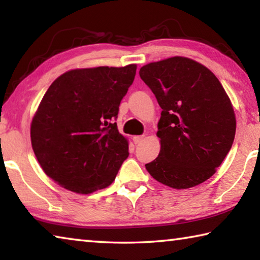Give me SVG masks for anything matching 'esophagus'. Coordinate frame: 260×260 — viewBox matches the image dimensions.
<instances>
[{
	"label": "esophagus",
	"instance_id": "34e87169",
	"mask_svg": "<svg viewBox=\"0 0 260 260\" xmlns=\"http://www.w3.org/2000/svg\"><path fill=\"white\" fill-rule=\"evenodd\" d=\"M143 139H144L143 135H138V136H134L133 141H134L135 144H140L143 141Z\"/></svg>",
	"mask_w": 260,
	"mask_h": 260
}]
</instances>
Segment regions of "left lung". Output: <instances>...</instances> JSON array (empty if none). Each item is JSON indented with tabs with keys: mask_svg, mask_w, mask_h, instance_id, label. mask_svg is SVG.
<instances>
[{
	"mask_svg": "<svg viewBox=\"0 0 260 260\" xmlns=\"http://www.w3.org/2000/svg\"><path fill=\"white\" fill-rule=\"evenodd\" d=\"M140 77L161 108L160 151L147 171L174 189L206 181L235 138V113L221 83L204 65L180 56L144 65Z\"/></svg>",
	"mask_w": 260,
	"mask_h": 260,
	"instance_id": "8db88e82",
	"label": "left lung"
}]
</instances>
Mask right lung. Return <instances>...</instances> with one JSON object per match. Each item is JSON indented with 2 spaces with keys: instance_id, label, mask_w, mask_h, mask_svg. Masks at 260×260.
<instances>
[{
  "instance_id": "obj_1",
  "label": "right lung",
  "mask_w": 260,
  "mask_h": 260,
  "mask_svg": "<svg viewBox=\"0 0 260 260\" xmlns=\"http://www.w3.org/2000/svg\"><path fill=\"white\" fill-rule=\"evenodd\" d=\"M135 73V64L71 70L48 88L30 141L42 170L59 186L90 193L116 179L129 152L114 120Z\"/></svg>"
}]
</instances>
